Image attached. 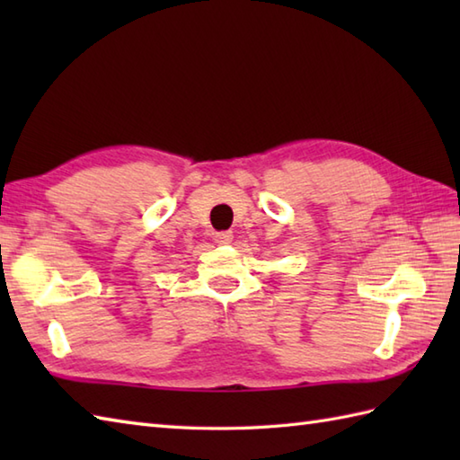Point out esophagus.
I'll return each instance as SVG.
<instances>
[{
    "instance_id": "obj_1",
    "label": "esophagus",
    "mask_w": 460,
    "mask_h": 460,
    "mask_svg": "<svg viewBox=\"0 0 460 460\" xmlns=\"http://www.w3.org/2000/svg\"><path fill=\"white\" fill-rule=\"evenodd\" d=\"M215 241L219 243V245H229L233 241V231H219L215 233Z\"/></svg>"
}]
</instances>
